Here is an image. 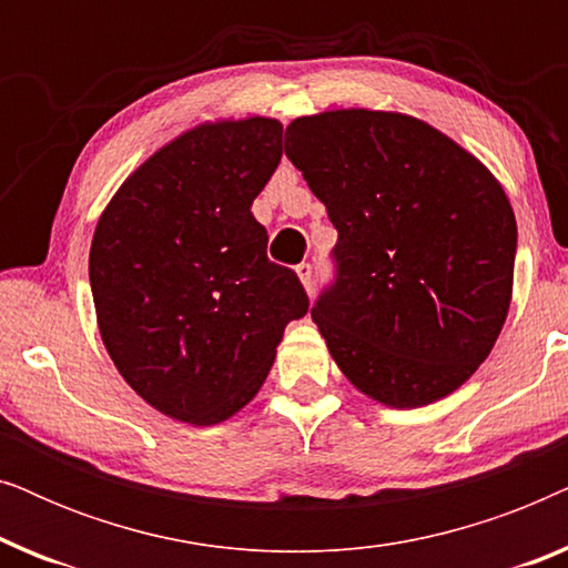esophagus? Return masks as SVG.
<instances>
[{
	"mask_svg": "<svg viewBox=\"0 0 568 568\" xmlns=\"http://www.w3.org/2000/svg\"><path fill=\"white\" fill-rule=\"evenodd\" d=\"M297 276H300L302 286H305L307 292H313V284H315V271H313V266H310V263H300V266H297Z\"/></svg>",
	"mask_w": 568,
	"mask_h": 568,
	"instance_id": "obj_1",
	"label": "esophagus"
}]
</instances>
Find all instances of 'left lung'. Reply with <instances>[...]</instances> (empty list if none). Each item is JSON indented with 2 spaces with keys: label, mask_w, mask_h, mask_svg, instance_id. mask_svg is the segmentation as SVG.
<instances>
[{
  "label": "left lung",
  "mask_w": 568,
  "mask_h": 568,
  "mask_svg": "<svg viewBox=\"0 0 568 568\" xmlns=\"http://www.w3.org/2000/svg\"><path fill=\"white\" fill-rule=\"evenodd\" d=\"M284 152L338 230L313 321L356 390L390 408L455 393L491 354L515 282L517 222L478 158L422 119L302 115Z\"/></svg>",
  "instance_id": "1"
}]
</instances>
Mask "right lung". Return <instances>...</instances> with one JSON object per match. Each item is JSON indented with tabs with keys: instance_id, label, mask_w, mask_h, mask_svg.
Listing matches in <instances>:
<instances>
[{
	"instance_id": "1",
	"label": "right lung",
	"mask_w": 568,
	"mask_h": 568,
	"mask_svg": "<svg viewBox=\"0 0 568 568\" xmlns=\"http://www.w3.org/2000/svg\"><path fill=\"white\" fill-rule=\"evenodd\" d=\"M278 160L276 119L199 123L144 160L98 220L100 338L131 390L175 422L212 426L245 408L286 323L310 307L251 212Z\"/></svg>"
}]
</instances>
